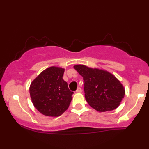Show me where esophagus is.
Listing matches in <instances>:
<instances>
[{
    "label": "esophagus",
    "instance_id": "obj_1",
    "mask_svg": "<svg viewBox=\"0 0 149 149\" xmlns=\"http://www.w3.org/2000/svg\"><path fill=\"white\" fill-rule=\"evenodd\" d=\"M81 91H82V89H81L80 87H78L77 89V90H76V93H81Z\"/></svg>",
    "mask_w": 149,
    "mask_h": 149
}]
</instances>
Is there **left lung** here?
I'll return each instance as SVG.
<instances>
[{
	"label": "left lung",
	"instance_id": "obj_1",
	"mask_svg": "<svg viewBox=\"0 0 149 149\" xmlns=\"http://www.w3.org/2000/svg\"><path fill=\"white\" fill-rule=\"evenodd\" d=\"M74 68L84 77L85 97L91 107L100 112L119 107L125 91L114 75L107 70L81 64L75 65Z\"/></svg>",
	"mask_w": 149,
	"mask_h": 149
}]
</instances>
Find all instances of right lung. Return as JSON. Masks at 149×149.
Listing matches in <instances>:
<instances>
[{"label": "right lung", "instance_id": "add662e5", "mask_svg": "<svg viewBox=\"0 0 149 149\" xmlns=\"http://www.w3.org/2000/svg\"><path fill=\"white\" fill-rule=\"evenodd\" d=\"M64 68L51 66L43 70L31 82L29 93L34 107L42 114L58 117L70 104L72 92L63 79Z\"/></svg>", "mask_w": 149, "mask_h": 149}]
</instances>
